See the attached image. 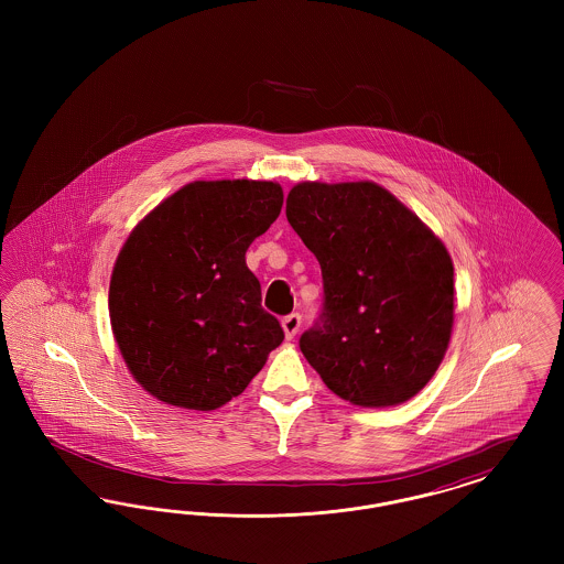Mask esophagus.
Segmentation results:
<instances>
[{
	"mask_svg": "<svg viewBox=\"0 0 564 564\" xmlns=\"http://www.w3.org/2000/svg\"><path fill=\"white\" fill-rule=\"evenodd\" d=\"M283 332H285V336L292 340L295 334H297V329H300V325H302V317H300V313H292V315H288V317H283Z\"/></svg>",
	"mask_w": 564,
	"mask_h": 564,
	"instance_id": "34e87169",
	"label": "esophagus"
}]
</instances>
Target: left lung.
I'll use <instances>...</instances> for the list:
<instances>
[{"label":"left lung","instance_id":"obj_1","mask_svg":"<svg viewBox=\"0 0 564 564\" xmlns=\"http://www.w3.org/2000/svg\"><path fill=\"white\" fill-rule=\"evenodd\" d=\"M285 215L322 267V315L300 336L306 361L355 405L414 398L453 334L455 269L444 242L375 182H302Z\"/></svg>","mask_w":564,"mask_h":564}]
</instances>
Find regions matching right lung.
Listing matches in <instances>:
<instances>
[{
	"instance_id": "1",
	"label": "right lung",
	"mask_w": 564,
	"mask_h": 564,
	"mask_svg": "<svg viewBox=\"0 0 564 564\" xmlns=\"http://www.w3.org/2000/svg\"><path fill=\"white\" fill-rule=\"evenodd\" d=\"M281 207L274 182H192L134 226L111 272L109 319L150 395L215 410L241 395L283 343L245 264Z\"/></svg>"
}]
</instances>
